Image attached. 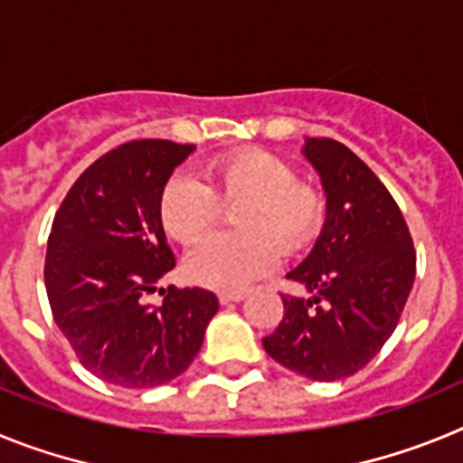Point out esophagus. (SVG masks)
Listing matches in <instances>:
<instances>
[{"label":"esophagus","mask_w":463,"mask_h":463,"mask_svg":"<svg viewBox=\"0 0 463 463\" xmlns=\"http://www.w3.org/2000/svg\"><path fill=\"white\" fill-rule=\"evenodd\" d=\"M243 298H245L243 292H222V294H218V301L222 306L239 304V301H243Z\"/></svg>","instance_id":"34e87169"}]
</instances>
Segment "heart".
Masks as SVG:
<instances>
[{"mask_svg":"<svg viewBox=\"0 0 463 463\" xmlns=\"http://www.w3.org/2000/svg\"><path fill=\"white\" fill-rule=\"evenodd\" d=\"M206 185L190 174H175L159 199L165 229L185 245L211 234L222 206L236 211L241 234H218L187 255L192 282L215 292H239L271 271L280 248L297 250L322 220V196L297 181L292 166L267 150H239L213 159L203 169Z\"/></svg>","mask_w":463,"mask_h":463,"instance_id":"1","label":"heart"}]
</instances>
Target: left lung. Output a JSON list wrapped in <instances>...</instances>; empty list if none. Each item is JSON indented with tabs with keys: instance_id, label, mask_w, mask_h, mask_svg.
<instances>
[{
	"instance_id": "8db88e82",
	"label": "left lung",
	"mask_w": 463,
	"mask_h": 463,
	"mask_svg": "<svg viewBox=\"0 0 463 463\" xmlns=\"http://www.w3.org/2000/svg\"><path fill=\"white\" fill-rule=\"evenodd\" d=\"M301 153L326 196L322 232L282 294V320L264 350L317 383L354 375L394 334L415 282V250L399 206L362 159L334 138H306Z\"/></svg>"
}]
</instances>
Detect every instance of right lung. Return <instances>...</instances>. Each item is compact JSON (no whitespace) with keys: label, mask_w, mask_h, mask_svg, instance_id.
I'll use <instances>...</instances> for the list:
<instances>
[{"label":"right lung","mask_w":463,"mask_h":463,"mask_svg":"<svg viewBox=\"0 0 463 463\" xmlns=\"http://www.w3.org/2000/svg\"><path fill=\"white\" fill-rule=\"evenodd\" d=\"M192 153L165 138L125 143L88 166L55 213L43 269L52 317L104 383L150 390L178 378L220 308L208 289L174 285L146 304L175 267L159 199Z\"/></svg>","instance_id":"add662e5"}]
</instances>
